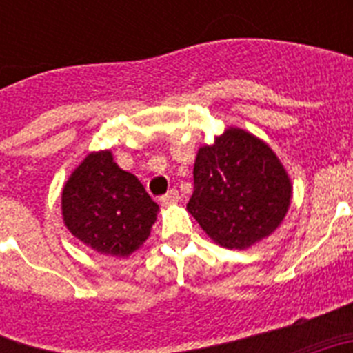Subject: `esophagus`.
<instances>
[{
    "label": "esophagus",
    "instance_id": "34e87169",
    "mask_svg": "<svg viewBox=\"0 0 353 353\" xmlns=\"http://www.w3.org/2000/svg\"><path fill=\"white\" fill-rule=\"evenodd\" d=\"M179 199H180L179 191H174V189H171V191L168 192V194L161 196V205H173V203H176Z\"/></svg>",
    "mask_w": 353,
    "mask_h": 353
}]
</instances>
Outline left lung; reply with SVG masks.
<instances>
[{
  "label": "left lung",
  "mask_w": 353,
  "mask_h": 353,
  "mask_svg": "<svg viewBox=\"0 0 353 353\" xmlns=\"http://www.w3.org/2000/svg\"><path fill=\"white\" fill-rule=\"evenodd\" d=\"M192 174L187 210L221 248L244 251L270 236L292 203V180L276 152L240 127L199 146Z\"/></svg>",
  "instance_id": "obj_1"
}]
</instances>
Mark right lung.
<instances>
[{
	"label": "right lung",
	"instance_id": "obj_1",
	"mask_svg": "<svg viewBox=\"0 0 353 353\" xmlns=\"http://www.w3.org/2000/svg\"><path fill=\"white\" fill-rule=\"evenodd\" d=\"M159 205L111 150L92 152L61 191L63 224L84 245L105 256L129 258L150 236Z\"/></svg>",
	"mask_w": 353,
	"mask_h": 353
}]
</instances>
